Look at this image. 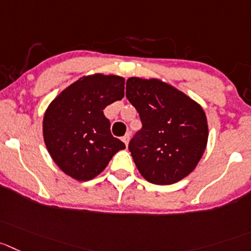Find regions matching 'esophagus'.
Instances as JSON below:
<instances>
[{
    "instance_id": "1",
    "label": "esophagus",
    "mask_w": 251,
    "mask_h": 251,
    "mask_svg": "<svg viewBox=\"0 0 251 251\" xmlns=\"http://www.w3.org/2000/svg\"><path fill=\"white\" fill-rule=\"evenodd\" d=\"M129 139H130V134H129V133H127V134L124 135V137H122V140H123V142H124L126 147H128V143H129Z\"/></svg>"
}]
</instances>
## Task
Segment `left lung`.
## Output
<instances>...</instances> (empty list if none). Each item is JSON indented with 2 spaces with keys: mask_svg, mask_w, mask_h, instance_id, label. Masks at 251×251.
<instances>
[{
  "mask_svg": "<svg viewBox=\"0 0 251 251\" xmlns=\"http://www.w3.org/2000/svg\"><path fill=\"white\" fill-rule=\"evenodd\" d=\"M126 96L143 124L128 147L143 177L171 185L192 173L208 139L202 107L156 78H128Z\"/></svg>",
  "mask_w": 251,
  "mask_h": 251,
  "instance_id": "left-lung-1",
  "label": "left lung"
}]
</instances>
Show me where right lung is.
<instances>
[{
	"mask_svg": "<svg viewBox=\"0 0 251 251\" xmlns=\"http://www.w3.org/2000/svg\"><path fill=\"white\" fill-rule=\"evenodd\" d=\"M124 97V78L96 74L71 83L48 107L43 121L47 149L56 165L75 180L96 177L123 142L111 133L103 114Z\"/></svg>",
	"mask_w": 251,
	"mask_h": 251,
	"instance_id": "right-lung-1",
	"label": "right lung"
}]
</instances>
